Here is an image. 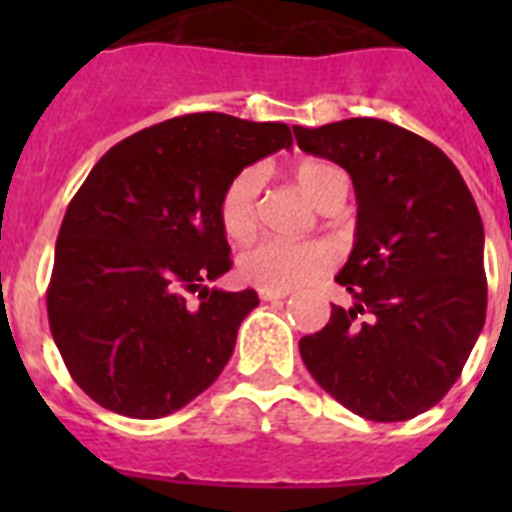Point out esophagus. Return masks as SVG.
Masks as SVG:
<instances>
[{
    "instance_id": "34e87169",
    "label": "esophagus",
    "mask_w": 512,
    "mask_h": 512,
    "mask_svg": "<svg viewBox=\"0 0 512 512\" xmlns=\"http://www.w3.org/2000/svg\"><path fill=\"white\" fill-rule=\"evenodd\" d=\"M287 295V289H260V300H284Z\"/></svg>"
}]
</instances>
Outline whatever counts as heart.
I'll return each mask as SVG.
<instances>
[{
	"mask_svg": "<svg viewBox=\"0 0 512 512\" xmlns=\"http://www.w3.org/2000/svg\"><path fill=\"white\" fill-rule=\"evenodd\" d=\"M337 177H342V172L335 164L319 159L303 162L295 170L297 185L316 204H321ZM260 185H263L260 167H244L239 175L228 180L217 204L225 236L247 239L255 231ZM332 263H335V249L327 241H281L265 236L239 252V273L260 289H295L305 281L316 279Z\"/></svg>",
	"mask_w": 512,
	"mask_h": 512,
	"instance_id": "heart-1",
	"label": "heart"
}]
</instances>
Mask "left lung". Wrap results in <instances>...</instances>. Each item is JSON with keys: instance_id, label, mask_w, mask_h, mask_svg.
<instances>
[{"instance_id": "1", "label": "left lung", "mask_w": 512, "mask_h": 512, "mask_svg": "<svg viewBox=\"0 0 512 512\" xmlns=\"http://www.w3.org/2000/svg\"><path fill=\"white\" fill-rule=\"evenodd\" d=\"M305 154L348 170L356 241L335 281L353 295L300 340L308 372L345 409L412 420L449 393L486 321L484 223L452 159L382 122L295 127Z\"/></svg>"}]
</instances>
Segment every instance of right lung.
<instances>
[{"label":"right lung","instance_id":"obj_1","mask_svg":"<svg viewBox=\"0 0 512 512\" xmlns=\"http://www.w3.org/2000/svg\"><path fill=\"white\" fill-rule=\"evenodd\" d=\"M289 146L287 124L204 111L135 132L92 167L60 225L47 319L95 404L156 420L220 377L260 303L255 289L207 287L233 265L220 193Z\"/></svg>","mask_w":512,"mask_h":512}]
</instances>
